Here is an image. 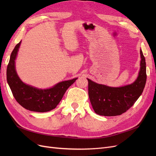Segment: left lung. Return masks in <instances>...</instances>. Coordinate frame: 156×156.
<instances>
[{
	"mask_svg": "<svg viewBox=\"0 0 156 156\" xmlns=\"http://www.w3.org/2000/svg\"><path fill=\"white\" fill-rule=\"evenodd\" d=\"M140 68L133 83L121 87H110L87 79L88 96L96 114L112 116L120 115L134 105L142 94L146 81V68L143 51H140Z\"/></svg>",
	"mask_w": 156,
	"mask_h": 156,
	"instance_id": "obj_1",
	"label": "left lung"
}]
</instances>
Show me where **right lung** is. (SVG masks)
<instances>
[{"mask_svg":"<svg viewBox=\"0 0 156 156\" xmlns=\"http://www.w3.org/2000/svg\"><path fill=\"white\" fill-rule=\"evenodd\" d=\"M21 42L16 45L12 52L6 71L7 82L13 96L27 110L40 112L53 110L62 100L66 90L77 78L58 83L48 89H39L25 84L18 77L15 67V60Z\"/></svg>","mask_w":156,"mask_h":156,"instance_id":"add662e5","label":"right lung"}]
</instances>
